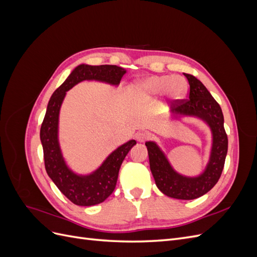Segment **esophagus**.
<instances>
[{"label": "esophagus", "mask_w": 257, "mask_h": 257, "mask_svg": "<svg viewBox=\"0 0 257 257\" xmlns=\"http://www.w3.org/2000/svg\"><path fill=\"white\" fill-rule=\"evenodd\" d=\"M150 138V134L148 133V132H139V133L136 134V141L138 143H145L147 142L148 139Z\"/></svg>", "instance_id": "34e87169"}]
</instances>
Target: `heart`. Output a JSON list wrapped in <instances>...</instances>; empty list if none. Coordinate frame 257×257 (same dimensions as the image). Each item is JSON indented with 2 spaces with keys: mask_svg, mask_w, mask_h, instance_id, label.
I'll use <instances>...</instances> for the list:
<instances>
[{
  "mask_svg": "<svg viewBox=\"0 0 257 257\" xmlns=\"http://www.w3.org/2000/svg\"><path fill=\"white\" fill-rule=\"evenodd\" d=\"M186 89L188 84L181 76L168 77L153 75L137 82L133 91L139 97H150L162 92L163 95L169 99H178L185 94Z\"/></svg>",
  "mask_w": 257,
  "mask_h": 257,
  "instance_id": "obj_1",
  "label": "heart"
}]
</instances>
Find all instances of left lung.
Segmentation results:
<instances>
[{"label": "left lung", "instance_id": "obj_1", "mask_svg": "<svg viewBox=\"0 0 257 257\" xmlns=\"http://www.w3.org/2000/svg\"><path fill=\"white\" fill-rule=\"evenodd\" d=\"M190 84L189 99H176L172 105L174 119L195 116L204 121L212 134L210 157L205 170L196 177L177 173L155 142H147L150 169L159 190L177 199H195L205 195L219 181L227 154L228 139L224 128V116L220 105L196 77L184 74Z\"/></svg>", "mask_w": 257, "mask_h": 257}]
</instances>
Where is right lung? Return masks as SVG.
Returning <instances> with one entry per match:
<instances>
[{
  "instance_id": "add662e5",
  "label": "right lung",
  "mask_w": 257,
  "mask_h": 257,
  "mask_svg": "<svg viewBox=\"0 0 257 257\" xmlns=\"http://www.w3.org/2000/svg\"><path fill=\"white\" fill-rule=\"evenodd\" d=\"M124 68L116 65L80 64L53 92L41 127L45 168L53 183L64 195L78 206H93L103 201L113 192L119 169L128 151L136 145L134 139L112 151L96 170L89 175L74 173L66 164L59 143V115L66 92L83 80H96L119 85Z\"/></svg>"
}]
</instances>
